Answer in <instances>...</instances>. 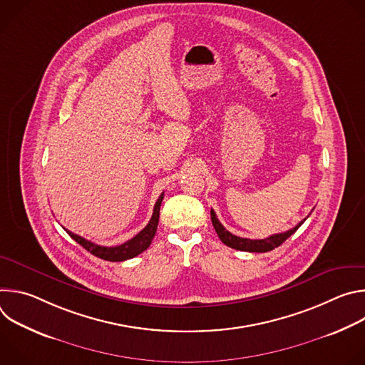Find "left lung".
Instances as JSON below:
<instances>
[{
  "label": "left lung",
  "mask_w": 365,
  "mask_h": 365,
  "mask_svg": "<svg viewBox=\"0 0 365 365\" xmlns=\"http://www.w3.org/2000/svg\"><path fill=\"white\" fill-rule=\"evenodd\" d=\"M211 221H212V225L220 237V240L231 247V248H235V250H240V251H248V252H267V251H272L274 250L276 247L282 245L292 234H294L299 227L306 221V218L303 221H300L294 228L286 231V232H280V234H274V235H270L264 240H250V238H242V237H237L234 234H231L228 230L224 228V225L218 221L217 218V214L214 212V210H211Z\"/></svg>",
  "instance_id": "left-lung-1"
}]
</instances>
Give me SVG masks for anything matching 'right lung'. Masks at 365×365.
Listing matches in <instances>:
<instances>
[{"label": "right lung", "mask_w": 365, "mask_h": 365, "mask_svg": "<svg viewBox=\"0 0 365 365\" xmlns=\"http://www.w3.org/2000/svg\"><path fill=\"white\" fill-rule=\"evenodd\" d=\"M163 196H165V193H162L159 196L158 202H155L154 210H153V215H151V220L148 221V224L135 237L125 241L124 244H120V245H115V247H103V245H98L95 242L88 241L83 237L76 235V234H73L72 231H69L66 228L65 230L78 244H81L86 251H89L95 257L107 259V262H124V259L133 258V257L141 254L143 251H145L150 247V244H151V241L155 235V231H158L160 205H162Z\"/></svg>", "instance_id": "obj_1"}]
</instances>
